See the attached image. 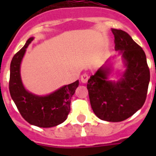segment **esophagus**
Segmentation results:
<instances>
[{
	"label": "esophagus",
	"mask_w": 156,
	"mask_h": 156,
	"mask_svg": "<svg viewBox=\"0 0 156 156\" xmlns=\"http://www.w3.org/2000/svg\"><path fill=\"white\" fill-rule=\"evenodd\" d=\"M88 78H89V76L87 73H83V75L81 76V82L83 83H87L88 81Z\"/></svg>",
	"instance_id": "esophagus-1"
}]
</instances>
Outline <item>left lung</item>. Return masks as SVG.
<instances>
[{
    "label": "left lung",
    "mask_w": 156,
    "mask_h": 156,
    "mask_svg": "<svg viewBox=\"0 0 156 156\" xmlns=\"http://www.w3.org/2000/svg\"><path fill=\"white\" fill-rule=\"evenodd\" d=\"M115 49L122 55L126 69L117 82L108 80L110 68L102 66L88 80L90 102L94 113L103 121L118 122L129 118L145 103L150 69L143 48L128 33L112 29Z\"/></svg>",
    "instance_id": "obj_1"
}]
</instances>
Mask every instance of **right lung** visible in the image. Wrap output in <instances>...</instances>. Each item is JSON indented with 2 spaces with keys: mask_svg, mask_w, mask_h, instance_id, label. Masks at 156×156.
<instances>
[{
  "mask_svg": "<svg viewBox=\"0 0 156 156\" xmlns=\"http://www.w3.org/2000/svg\"><path fill=\"white\" fill-rule=\"evenodd\" d=\"M34 38H29L13 56L10 64L9 88L11 98L18 111L28 123L38 127L49 128L66 121L70 112V100L78 87V80L64 86L46 96H39L29 92L23 87L20 76L21 61L26 49Z\"/></svg>",
  "mask_w": 156,
  "mask_h": 156,
  "instance_id": "obj_1",
  "label": "right lung"
}]
</instances>
